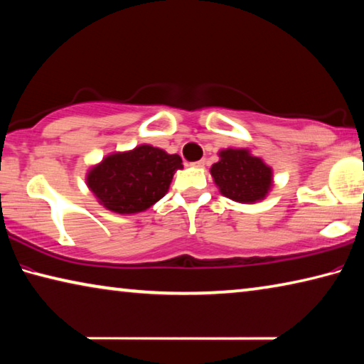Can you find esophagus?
Segmentation results:
<instances>
[{
	"instance_id": "obj_1",
	"label": "esophagus",
	"mask_w": 364,
	"mask_h": 364,
	"mask_svg": "<svg viewBox=\"0 0 364 364\" xmlns=\"http://www.w3.org/2000/svg\"><path fill=\"white\" fill-rule=\"evenodd\" d=\"M193 166H198V168H200V166H205V159H203V160H198V161H194Z\"/></svg>"
}]
</instances>
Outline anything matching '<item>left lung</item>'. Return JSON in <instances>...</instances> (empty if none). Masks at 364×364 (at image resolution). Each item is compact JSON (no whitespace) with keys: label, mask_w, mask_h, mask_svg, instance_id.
I'll list each match as a JSON object with an SVG mask.
<instances>
[{"label":"left lung","mask_w":364,"mask_h":364,"mask_svg":"<svg viewBox=\"0 0 364 364\" xmlns=\"http://www.w3.org/2000/svg\"><path fill=\"white\" fill-rule=\"evenodd\" d=\"M210 173L220 193L236 203H256L272 183V170L245 149L220 152V160L212 165Z\"/></svg>","instance_id":"8db88e82"}]
</instances>
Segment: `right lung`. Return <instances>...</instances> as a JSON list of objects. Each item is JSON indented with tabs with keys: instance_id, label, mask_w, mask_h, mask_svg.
<instances>
[{
	"instance_id": "obj_1",
	"label": "right lung",
	"mask_w": 364,
	"mask_h": 364,
	"mask_svg": "<svg viewBox=\"0 0 364 364\" xmlns=\"http://www.w3.org/2000/svg\"><path fill=\"white\" fill-rule=\"evenodd\" d=\"M176 154H166L152 146L109 155L92 168L87 183L107 209L136 213L149 209L168 191L173 175L183 168Z\"/></svg>"
}]
</instances>
